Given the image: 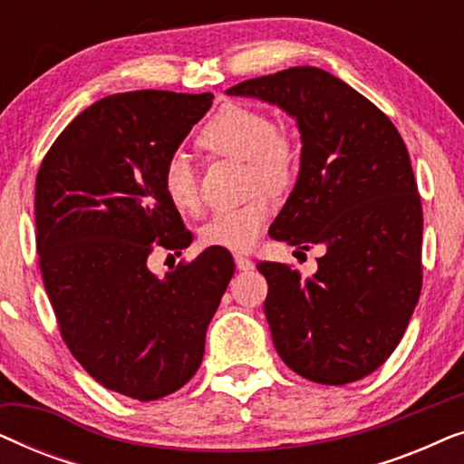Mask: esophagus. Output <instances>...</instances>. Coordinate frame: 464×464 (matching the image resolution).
I'll return each instance as SVG.
<instances>
[{
	"label": "esophagus",
	"mask_w": 464,
	"mask_h": 464,
	"mask_svg": "<svg viewBox=\"0 0 464 464\" xmlns=\"http://www.w3.org/2000/svg\"><path fill=\"white\" fill-rule=\"evenodd\" d=\"M234 264H237V268L243 270V272H249V270L256 268V264H253L249 257L240 256V253H237V256H234Z\"/></svg>",
	"instance_id": "obj_1"
}]
</instances>
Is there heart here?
<instances>
[{
    "label": "heart",
    "instance_id": "heart-1",
    "mask_svg": "<svg viewBox=\"0 0 464 464\" xmlns=\"http://www.w3.org/2000/svg\"><path fill=\"white\" fill-rule=\"evenodd\" d=\"M198 148L215 158H230L246 164V192L257 189L285 194L295 183L297 148L289 135L276 129L268 113L246 105H226L202 126L196 139ZM162 189L167 200L181 213L200 208L198 181L186 154H173L162 167ZM272 218L266 194H256L243 207L221 211L200 230L205 246L227 251H249Z\"/></svg>",
    "mask_w": 464,
    "mask_h": 464
}]
</instances>
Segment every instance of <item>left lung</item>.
Wrapping results in <instances>:
<instances>
[{
    "label": "left lung",
    "instance_id": "8db88e82",
    "mask_svg": "<svg viewBox=\"0 0 464 464\" xmlns=\"http://www.w3.org/2000/svg\"><path fill=\"white\" fill-rule=\"evenodd\" d=\"M230 97L295 120L300 173L268 234L323 256L313 278L259 262L276 353L321 384L376 372L403 338L422 287V207L401 135L372 101L316 67L245 80Z\"/></svg>",
    "mask_w": 464,
    "mask_h": 464
}]
</instances>
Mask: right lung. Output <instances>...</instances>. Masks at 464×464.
<instances>
[{
  "label": "right lung",
  "mask_w": 464,
  "mask_h": 464,
  "mask_svg": "<svg viewBox=\"0 0 464 464\" xmlns=\"http://www.w3.org/2000/svg\"><path fill=\"white\" fill-rule=\"evenodd\" d=\"M211 105V92L111 94L61 132L37 173L35 243L63 340L99 384L139 401L194 376L234 275L213 246L164 278L148 266L154 249L192 243L162 167Z\"/></svg>",
  "instance_id": "add662e5"
}]
</instances>
